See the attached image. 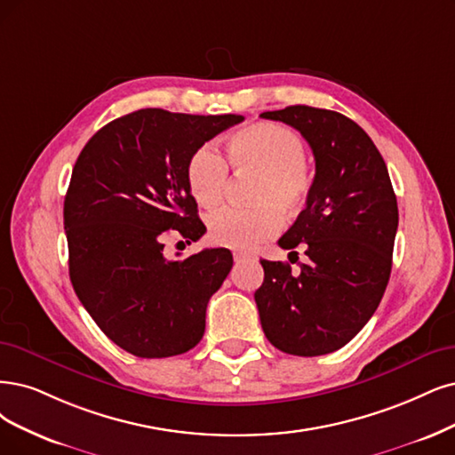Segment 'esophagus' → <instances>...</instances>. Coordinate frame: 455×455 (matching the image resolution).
Instances as JSON below:
<instances>
[{
	"label": "esophagus",
	"mask_w": 455,
	"mask_h": 455,
	"mask_svg": "<svg viewBox=\"0 0 455 455\" xmlns=\"http://www.w3.org/2000/svg\"><path fill=\"white\" fill-rule=\"evenodd\" d=\"M234 260L245 262V260H257L253 253H247V251H234Z\"/></svg>",
	"instance_id": "esophagus-1"
}]
</instances>
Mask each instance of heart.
<instances>
[{"label": "heart", "instance_id": "heart-1", "mask_svg": "<svg viewBox=\"0 0 455 455\" xmlns=\"http://www.w3.org/2000/svg\"><path fill=\"white\" fill-rule=\"evenodd\" d=\"M227 156L238 172H255L251 208H221L208 217V236L213 243L249 249L275 236L281 213L294 215L306 206L313 185L306 146L287 127L259 122L242 127L227 142ZM188 188L202 208H215L228 185V166L219 151L204 144L188 161Z\"/></svg>", "mask_w": 455, "mask_h": 455}]
</instances>
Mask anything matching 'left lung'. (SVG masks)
I'll list each match as a JSON object with an SVG mask.
<instances>
[{
    "label": "left lung",
    "mask_w": 455,
    "mask_h": 455,
    "mask_svg": "<svg viewBox=\"0 0 455 455\" xmlns=\"http://www.w3.org/2000/svg\"><path fill=\"white\" fill-rule=\"evenodd\" d=\"M301 132L315 156L311 193L279 247H304L307 262L260 260L255 292L267 341L294 356L345 347L377 311L392 272L397 200L380 151L347 116L294 105L262 112Z\"/></svg>",
    "instance_id": "left-lung-1"
}]
</instances>
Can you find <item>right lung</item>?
I'll return each instance as SVG.
<instances>
[{
  "mask_svg": "<svg viewBox=\"0 0 455 455\" xmlns=\"http://www.w3.org/2000/svg\"><path fill=\"white\" fill-rule=\"evenodd\" d=\"M243 116L142 108L99 129L80 151L63 204L69 275L82 306L139 358L183 355L204 335L206 307L232 267L228 249L166 260L171 230L206 232L188 188V161Z\"/></svg>",
  "mask_w": 455,
  "mask_h": 455,
  "instance_id": "right-lung-1",
  "label": "right lung"
}]
</instances>
